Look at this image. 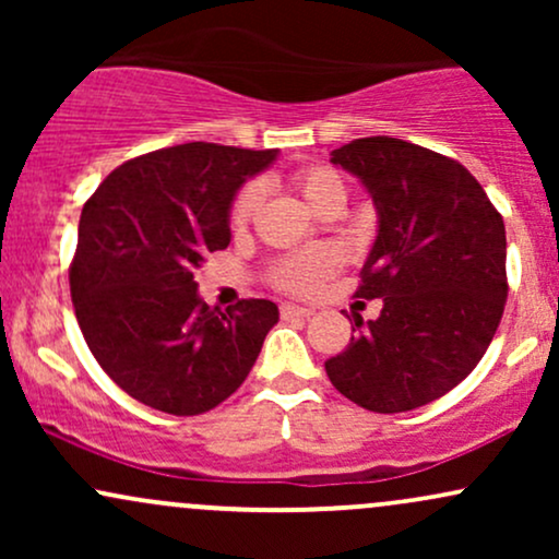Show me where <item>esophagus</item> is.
Listing matches in <instances>:
<instances>
[{"label":"esophagus","mask_w":559,"mask_h":559,"mask_svg":"<svg viewBox=\"0 0 559 559\" xmlns=\"http://www.w3.org/2000/svg\"><path fill=\"white\" fill-rule=\"evenodd\" d=\"M312 310L310 307H299V305H281V318H310Z\"/></svg>","instance_id":"34e87169"}]
</instances>
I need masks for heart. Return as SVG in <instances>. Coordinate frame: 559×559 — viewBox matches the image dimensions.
<instances>
[{"label":"heart","instance_id":"obj_1","mask_svg":"<svg viewBox=\"0 0 559 559\" xmlns=\"http://www.w3.org/2000/svg\"><path fill=\"white\" fill-rule=\"evenodd\" d=\"M294 186L310 204L312 210L318 204H323L325 199H344V183L336 173L325 170V168H312V170H301L294 176ZM254 207H258V186H243L234 202V217L236 226L247 223L252 217ZM338 267V254L336 249L331 247H316L307 249V252H297L288 254V258L278 260L273 265L271 278L278 288H284L288 294H310L323 284L329 275Z\"/></svg>","mask_w":559,"mask_h":559}]
</instances>
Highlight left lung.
Returning <instances> with one entry per match:
<instances>
[{
  "instance_id": "obj_1",
  "label": "left lung",
  "mask_w": 559,
  "mask_h": 559,
  "mask_svg": "<svg viewBox=\"0 0 559 559\" xmlns=\"http://www.w3.org/2000/svg\"><path fill=\"white\" fill-rule=\"evenodd\" d=\"M373 197L378 230L357 297L383 299L376 320L325 373L370 413H407L471 376L507 301L504 221L457 159L391 136L331 152Z\"/></svg>"
}]
</instances>
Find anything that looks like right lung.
I'll return each mask as SVG.
<instances>
[{
	"instance_id": "right-lung-1",
	"label": "right lung",
	"mask_w": 559,
	"mask_h": 559,
	"mask_svg": "<svg viewBox=\"0 0 559 559\" xmlns=\"http://www.w3.org/2000/svg\"><path fill=\"white\" fill-rule=\"evenodd\" d=\"M278 150L191 144L128 159L83 204L70 297L81 333L126 394L168 415L228 400L278 323L271 299L221 310L194 271L230 241V204Z\"/></svg>"
}]
</instances>
